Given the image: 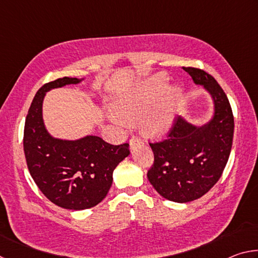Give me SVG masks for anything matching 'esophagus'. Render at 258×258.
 Here are the masks:
<instances>
[{"label":"esophagus","mask_w":258,"mask_h":258,"mask_svg":"<svg viewBox=\"0 0 258 258\" xmlns=\"http://www.w3.org/2000/svg\"><path fill=\"white\" fill-rule=\"evenodd\" d=\"M141 145H142V140L140 139V138H138L137 135H133V137L131 138V140H130V147H131V150H133L135 147L141 146Z\"/></svg>","instance_id":"obj_1"}]
</instances>
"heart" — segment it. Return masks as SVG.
Wrapping results in <instances>:
<instances>
[{"instance_id": "heart-1", "label": "heart", "mask_w": 258, "mask_h": 258, "mask_svg": "<svg viewBox=\"0 0 258 258\" xmlns=\"http://www.w3.org/2000/svg\"><path fill=\"white\" fill-rule=\"evenodd\" d=\"M168 85L165 74H155L120 94L113 102V110L121 120L132 123L141 118L142 132L160 138L173 127L182 90Z\"/></svg>"}]
</instances>
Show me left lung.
Returning a JSON list of instances; mask_svg holds the SVG:
<instances>
[{"label":"left lung","instance_id":"obj_1","mask_svg":"<svg viewBox=\"0 0 258 258\" xmlns=\"http://www.w3.org/2000/svg\"><path fill=\"white\" fill-rule=\"evenodd\" d=\"M195 84L203 85L214 102L208 123L196 126L177 117L167 139L149 143L155 161L148 180L156 191L175 203L203 197L223 173L232 148L234 119L229 99L215 78L198 68L184 67Z\"/></svg>","mask_w":258,"mask_h":258}]
</instances>
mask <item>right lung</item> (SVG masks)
Instances as JSON below:
<instances>
[{"mask_svg":"<svg viewBox=\"0 0 258 258\" xmlns=\"http://www.w3.org/2000/svg\"><path fill=\"white\" fill-rule=\"evenodd\" d=\"M81 81L62 77L43 85L30 104L24 130V151L33 180L50 202L73 211L101 203L112 184L113 169L130 155L128 143L113 146L94 135L71 141L46 131L42 115L45 93Z\"/></svg>","mask_w":258,"mask_h":258,"instance_id":"right-lung-1","label":"right lung"}]
</instances>
